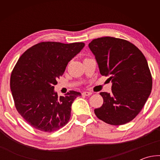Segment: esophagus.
Returning a JSON list of instances; mask_svg holds the SVG:
<instances>
[{
    "label": "esophagus",
    "instance_id": "1",
    "mask_svg": "<svg viewBox=\"0 0 160 160\" xmlns=\"http://www.w3.org/2000/svg\"><path fill=\"white\" fill-rule=\"evenodd\" d=\"M92 94V93L91 92H83V93H82L83 95H85V96H90Z\"/></svg>",
    "mask_w": 160,
    "mask_h": 160
}]
</instances>
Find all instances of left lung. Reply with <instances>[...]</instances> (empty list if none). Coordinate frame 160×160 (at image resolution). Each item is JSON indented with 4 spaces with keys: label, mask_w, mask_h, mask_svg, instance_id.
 <instances>
[{
    "label": "left lung",
    "mask_w": 160,
    "mask_h": 160,
    "mask_svg": "<svg viewBox=\"0 0 160 160\" xmlns=\"http://www.w3.org/2000/svg\"><path fill=\"white\" fill-rule=\"evenodd\" d=\"M99 72L109 75L112 92H100L102 106L96 116L111 125H123L140 113L151 93L152 80L148 61L135 45L126 40L106 37L88 45Z\"/></svg>",
    "instance_id": "8db88e82"
}]
</instances>
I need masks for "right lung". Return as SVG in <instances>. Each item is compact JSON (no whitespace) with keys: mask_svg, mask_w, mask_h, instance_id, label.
<instances>
[{"mask_svg":"<svg viewBox=\"0 0 160 160\" xmlns=\"http://www.w3.org/2000/svg\"><path fill=\"white\" fill-rule=\"evenodd\" d=\"M84 47L82 42H41L19 58L10 77V90L18 112L34 128L53 132L69 121L72 102L81 93L71 90L58 97L54 85Z\"/></svg>","mask_w":160,"mask_h":160,"instance_id":"1","label":"right lung"}]
</instances>
